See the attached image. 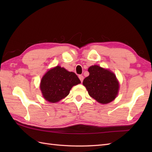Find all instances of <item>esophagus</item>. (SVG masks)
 Masks as SVG:
<instances>
[{"label":"esophagus","mask_w":152,"mask_h":152,"mask_svg":"<svg viewBox=\"0 0 152 152\" xmlns=\"http://www.w3.org/2000/svg\"><path fill=\"white\" fill-rule=\"evenodd\" d=\"M79 78L80 80V81L82 82L83 80V78H83V76L82 75H79Z\"/></svg>","instance_id":"1"}]
</instances>
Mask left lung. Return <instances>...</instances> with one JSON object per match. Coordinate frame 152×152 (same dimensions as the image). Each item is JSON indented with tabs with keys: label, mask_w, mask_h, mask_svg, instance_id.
Wrapping results in <instances>:
<instances>
[{
	"label": "left lung",
	"mask_w": 152,
	"mask_h": 152,
	"mask_svg": "<svg viewBox=\"0 0 152 152\" xmlns=\"http://www.w3.org/2000/svg\"><path fill=\"white\" fill-rule=\"evenodd\" d=\"M89 75L83 80V85L89 95L101 104H108L118 95L119 85L114 73L98 65L88 69Z\"/></svg>",
	"instance_id": "obj_1"
}]
</instances>
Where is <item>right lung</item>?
I'll return each mask as SVG.
<instances>
[{
  "mask_svg": "<svg viewBox=\"0 0 152 152\" xmlns=\"http://www.w3.org/2000/svg\"><path fill=\"white\" fill-rule=\"evenodd\" d=\"M81 83L76 74L57 66L44 74L40 82V90L47 101L55 103L69 94L74 86Z\"/></svg>",
  "mask_w": 152,
  "mask_h": 152,
  "instance_id": "obj_1",
  "label": "right lung"
}]
</instances>
